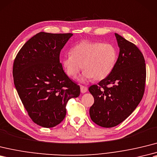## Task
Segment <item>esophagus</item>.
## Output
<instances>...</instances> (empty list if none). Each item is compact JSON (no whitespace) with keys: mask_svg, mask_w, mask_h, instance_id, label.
Listing matches in <instances>:
<instances>
[{"mask_svg":"<svg viewBox=\"0 0 157 157\" xmlns=\"http://www.w3.org/2000/svg\"><path fill=\"white\" fill-rule=\"evenodd\" d=\"M80 90H81V92L82 94H84L87 91V87H85V86H80Z\"/></svg>","mask_w":157,"mask_h":157,"instance_id":"esophagus-1","label":"esophagus"}]
</instances>
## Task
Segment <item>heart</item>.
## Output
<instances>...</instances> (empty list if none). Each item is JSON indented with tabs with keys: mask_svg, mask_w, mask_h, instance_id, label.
I'll use <instances>...</instances> for the list:
<instances>
[{
	"mask_svg": "<svg viewBox=\"0 0 157 157\" xmlns=\"http://www.w3.org/2000/svg\"><path fill=\"white\" fill-rule=\"evenodd\" d=\"M118 59V52L110 43L82 41L71 49V55L65 56L62 65L68 76L75 78L80 70H84L79 80L84 82L94 78L103 79L111 74Z\"/></svg>",
	"mask_w": 157,
	"mask_h": 157,
	"instance_id": "heart-1",
	"label": "heart"
}]
</instances>
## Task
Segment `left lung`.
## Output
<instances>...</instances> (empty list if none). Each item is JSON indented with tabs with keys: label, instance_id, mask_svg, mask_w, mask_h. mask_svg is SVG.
Wrapping results in <instances>:
<instances>
[{
	"label": "left lung",
	"instance_id": "obj_1",
	"mask_svg": "<svg viewBox=\"0 0 157 157\" xmlns=\"http://www.w3.org/2000/svg\"><path fill=\"white\" fill-rule=\"evenodd\" d=\"M120 49L114 70L98 85L89 87L94 98L90 108L92 121L104 128L118 125L132 114L144 92L146 65L138 47L115 33Z\"/></svg>",
	"mask_w": 157,
	"mask_h": 157
}]
</instances>
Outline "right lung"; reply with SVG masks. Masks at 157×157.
Returning a JSON list of instances; mask_svg holds the SVG:
<instances>
[{
    "label": "right lung",
    "mask_w": 157,
    "mask_h": 157,
    "mask_svg": "<svg viewBox=\"0 0 157 157\" xmlns=\"http://www.w3.org/2000/svg\"><path fill=\"white\" fill-rule=\"evenodd\" d=\"M72 33L40 32L25 43L14 61L17 93L35 124L52 128L63 121L68 100L80 87L69 78L59 61L61 50Z\"/></svg>",
    "instance_id": "add662e5"
}]
</instances>
